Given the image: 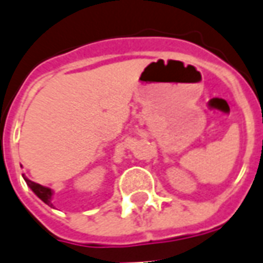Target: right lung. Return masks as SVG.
<instances>
[{
	"mask_svg": "<svg viewBox=\"0 0 263 263\" xmlns=\"http://www.w3.org/2000/svg\"><path fill=\"white\" fill-rule=\"evenodd\" d=\"M24 179H25L26 184L31 187L32 192L36 194L37 197L41 198L43 203H46L48 205H50V207L53 205V204H52V201H50V200H52V194H53L50 189L45 187V186H41V184H37V183H35V182H32V180H29V179H26L25 176H24Z\"/></svg>",
	"mask_w": 263,
	"mask_h": 263,
	"instance_id": "obj_1",
	"label": "right lung"
}]
</instances>
